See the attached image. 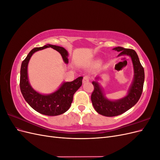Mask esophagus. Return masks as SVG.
Listing matches in <instances>:
<instances>
[{"mask_svg": "<svg viewBox=\"0 0 160 160\" xmlns=\"http://www.w3.org/2000/svg\"><path fill=\"white\" fill-rule=\"evenodd\" d=\"M89 80H90V77L89 75H85L83 77V83H87V82H89Z\"/></svg>", "mask_w": 160, "mask_h": 160, "instance_id": "34e87169", "label": "esophagus"}]
</instances>
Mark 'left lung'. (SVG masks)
<instances>
[{"instance_id":"obj_1","label":"left lung","mask_w":160,"mask_h":160,"mask_svg":"<svg viewBox=\"0 0 160 160\" xmlns=\"http://www.w3.org/2000/svg\"><path fill=\"white\" fill-rule=\"evenodd\" d=\"M113 50L120 52L119 56L128 55L131 57L133 65L134 79L128 94L123 98L115 101L109 100L104 96L102 88L97 81L99 77L95 78L96 81L92 82L94 87L91 97L92 104L97 112L106 117H113L122 114L136 104L142 95L145 79L143 67L140 63L136 52L122 47H115Z\"/></svg>"}]
</instances>
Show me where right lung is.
Listing matches in <instances>:
<instances>
[{"label": "right lung", "mask_w": 160, "mask_h": 160, "mask_svg": "<svg viewBox=\"0 0 160 160\" xmlns=\"http://www.w3.org/2000/svg\"><path fill=\"white\" fill-rule=\"evenodd\" d=\"M47 47H51L57 51L61 55L65 63H68V52L63 47L47 45L42 47L34 48L22 62L20 88L24 99L33 109L43 115L55 116L64 113L69 109L73 99V95L82 85L83 77H79L71 82H65L59 89L49 95H42L34 90L28 79L27 67L28 61L34 52Z\"/></svg>", "instance_id": "obj_1"}]
</instances>
